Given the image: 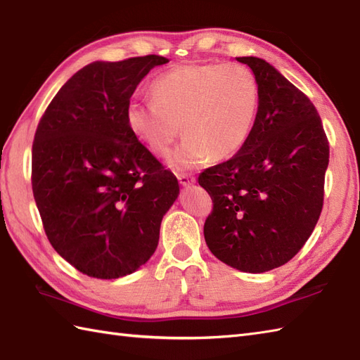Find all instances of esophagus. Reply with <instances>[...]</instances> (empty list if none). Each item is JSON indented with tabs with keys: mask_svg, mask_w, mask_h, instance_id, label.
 <instances>
[{
	"mask_svg": "<svg viewBox=\"0 0 360 360\" xmlns=\"http://www.w3.org/2000/svg\"><path fill=\"white\" fill-rule=\"evenodd\" d=\"M178 181L181 186H192L196 179L195 176L190 173H178Z\"/></svg>",
	"mask_w": 360,
	"mask_h": 360,
	"instance_id": "34e87169",
	"label": "esophagus"
}]
</instances>
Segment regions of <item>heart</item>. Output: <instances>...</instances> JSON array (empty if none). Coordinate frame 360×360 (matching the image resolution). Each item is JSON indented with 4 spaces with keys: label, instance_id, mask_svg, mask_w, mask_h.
Masks as SVG:
<instances>
[{
    "label": "heart",
    "instance_id": "b5f03b06",
    "mask_svg": "<svg viewBox=\"0 0 360 360\" xmlns=\"http://www.w3.org/2000/svg\"><path fill=\"white\" fill-rule=\"evenodd\" d=\"M153 101H131V133L156 156H167L182 133L173 162L192 167L210 155L226 159L248 142L259 105L255 74L240 63L172 68L151 82Z\"/></svg>",
    "mask_w": 360,
    "mask_h": 360
}]
</instances>
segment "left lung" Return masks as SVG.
<instances>
[{
  "label": "left lung",
  "mask_w": 360,
  "mask_h": 360,
  "mask_svg": "<svg viewBox=\"0 0 360 360\" xmlns=\"http://www.w3.org/2000/svg\"><path fill=\"white\" fill-rule=\"evenodd\" d=\"M259 105L243 148L200 174L213 209L204 223L210 252L243 272L288 263L308 241L323 207L330 143L316 106L257 57Z\"/></svg>",
  "instance_id": "left-lung-1"
}]
</instances>
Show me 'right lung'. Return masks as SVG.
Listing matches in <instances>:
<instances>
[{
  "instance_id": "1",
  "label": "right lung",
  "mask_w": 360,
  "mask_h": 360,
  "mask_svg": "<svg viewBox=\"0 0 360 360\" xmlns=\"http://www.w3.org/2000/svg\"><path fill=\"white\" fill-rule=\"evenodd\" d=\"M160 56L94 62L68 80L38 122L32 192L52 248L88 277L134 272L155 254L176 176L131 133L127 106Z\"/></svg>"
}]
</instances>
